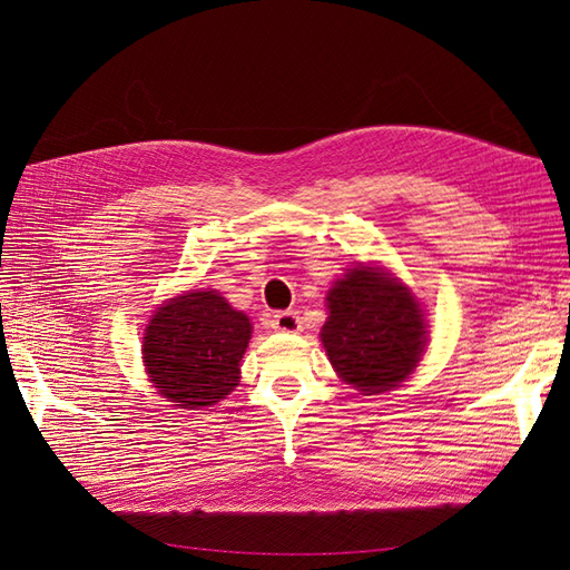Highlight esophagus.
Here are the masks:
<instances>
[{
	"mask_svg": "<svg viewBox=\"0 0 570 570\" xmlns=\"http://www.w3.org/2000/svg\"><path fill=\"white\" fill-rule=\"evenodd\" d=\"M271 327L278 333H299L302 331V321L297 312H278L271 316Z\"/></svg>",
	"mask_w": 570,
	"mask_h": 570,
	"instance_id": "obj_1",
	"label": "esophagus"
}]
</instances>
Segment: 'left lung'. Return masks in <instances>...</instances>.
Wrapping results in <instances>:
<instances>
[{"label":"left lung","instance_id":"8db88e82","mask_svg":"<svg viewBox=\"0 0 570 570\" xmlns=\"http://www.w3.org/2000/svg\"><path fill=\"white\" fill-rule=\"evenodd\" d=\"M325 304L321 342L344 383L381 394L416 371L428 325L419 299L390 271L356 264L327 289Z\"/></svg>","mask_w":570,"mask_h":570}]
</instances>
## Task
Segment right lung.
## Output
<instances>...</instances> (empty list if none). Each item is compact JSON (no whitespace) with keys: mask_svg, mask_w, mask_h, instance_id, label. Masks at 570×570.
I'll return each instance as SVG.
<instances>
[{"mask_svg":"<svg viewBox=\"0 0 570 570\" xmlns=\"http://www.w3.org/2000/svg\"><path fill=\"white\" fill-rule=\"evenodd\" d=\"M249 340V316L220 292L189 289L149 318L142 337L149 383L178 409L212 406L237 387Z\"/></svg>","mask_w":570,"mask_h":570,"instance_id":"obj_1","label":"right lung"}]
</instances>
